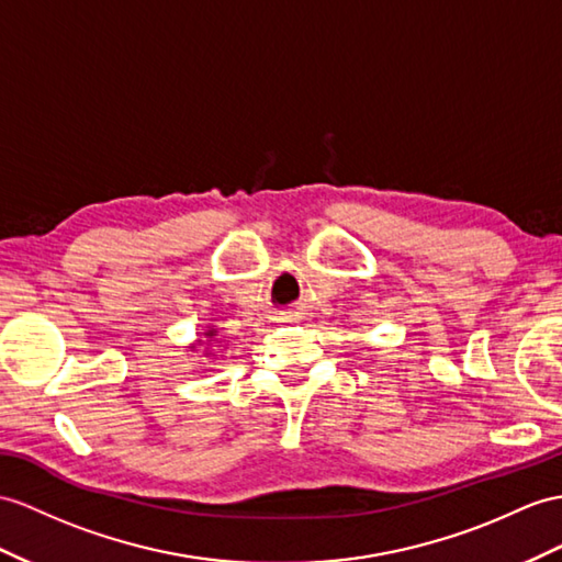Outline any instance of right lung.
<instances>
[{
	"label": "right lung",
	"mask_w": 562,
	"mask_h": 562,
	"mask_svg": "<svg viewBox=\"0 0 562 562\" xmlns=\"http://www.w3.org/2000/svg\"><path fill=\"white\" fill-rule=\"evenodd\" d=\"M200 336L202 338H198L195 344H190L188 348H190V352H195L200 346H204V350H202V358H216L218 352L224 350V346H226V340H224V336L218 334V328L216 326H204L202 331H200Z\"/></svg>",
	"instance_id": "right-lung-1"
}]
</instances>
